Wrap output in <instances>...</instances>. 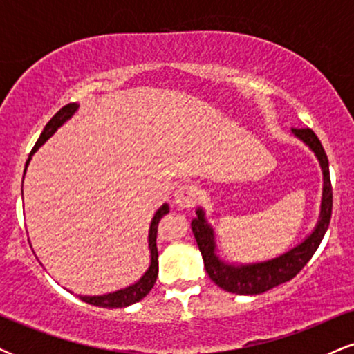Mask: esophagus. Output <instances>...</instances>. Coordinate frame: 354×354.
<instances>
[{"mask_svg": "<svg viewBox=\"0 0 354 354\" xmlns=\"http://www.w3.org/2000/svg\"><path fill=\"white\" fill-rule=\"evenodd\" d=\"M198 194H200V189H198L196 185L185 183V185H180L174 191V203L183 209L193 208L198 201Z\"/></svg>", "mask_w": 354, "mask_h": 354, "instance_id": "34e87169", "label": "esophagus"}]
</instances>
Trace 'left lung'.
Listing matches in <instances>:
<instances>
[{"label": "left lung", "instance_id": "left-lung-1", "mask_svg": "<svg viewBox=\"0 0 354 354\" xmlns=\"http://www.w3.org/2000/svg\"><path fill=\"white\" fill-rule=\"evenodd\" d=\"M296 138L310 146V149L318 158L321 171H323V200H321V213L316 228L313 233L295 246L293 250L278 256V258L268 259L263 263H253V265H230L219 259L214 253L216 245H214L213 228L208 225L205 218V211L201 208L196 209V218L191 221L194 238H196L198 248H200L203 261H205L206 273L219 288H223L228 293L234 295H261L271 288L283 284L293 279L304 265L311 259L315 251L318 250L321 239L330 226L331 209H333V188L330 180V166H328V156L324 153L323 145L310 128H295L291 129Z\"/></svg>", "mask_w": 354, "mask_h": 354}]
</instances>
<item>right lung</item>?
<instances>
[{
  "label": "right lung",
  "mask_w": 354,
  "mask_h": 354,
  "mask_svg": "<svg viewBox=\"0 0 354 354\" xmlns=\"http://www.w3.org/2000/svg\"><path fill=\"white\" fill-rule=\"evenodd\" d=\"M76 109H78V104L76 103L66 104V106L61 108L59 111L56 113V115L53 116L50 121H48V124L44 126L41 136L38 138L35 148L31 149L30 158H28V161H26V168H28V165H30L31 156L36 153V149H38L41 145L46 143V141L50 140L53 135H55L56 129H58L59 126L64 123V121H68L73 115H75ZM26 168H24V173H26ZM166 213H169V206L165 203V205L161 206L156 213H154V216L151 219V226H149V234H148L151 259H149V268L146 270V273L141 276V278L138 279L135 284H131V286H128V288H123V290H118V291H115V293H108V295H101V296H81L80 295L81 301L95 304V306H100V308H126V306H129V304H135L138 301H141V299H143L145 296L151 291V288L154 286V283H156V278H158V246H156L158 223H160V219L163 218Z\"/></svg>",
  "instance_id": "obj_1"
}]
</instances>
